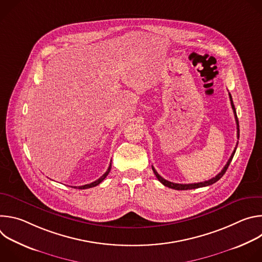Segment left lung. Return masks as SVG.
<instances>
[{
    "label": "left lung",
    "instance_id": "left-lung-1",
    "mask_svg": "<svg viewBox=\"0 0 262 262\" xmlns=\"http://www.w3.org/2000/svg\"><path fill=\"white\" fill-rule=\"evenodd\" d=\"M229 98H230V101H231V106H232V110H233V113H234V116H235V121H236V128H237V139H239V125H238V119H237V116H236V111H235V107H234V104H233V100H232V96H231V94L229 93ZM237 144H238V142H237ZM237 144H236V146H237ZM235 150H236V147L234 148V150H233V152H232V155H231V157H230V159L228 160V162H227V164L225 165V167L223 168V170L215 176V177H212L211 179H208V180H206V181H202V182H198V183H189V184H182V183H174V182H171V181H168V180H166L165 178H163L157 171H156V169L152 167V170H154V172H155V174H156V176H157V178L165 185V186H168V188H170V189H174V190H178V191H182V190H192V189H198V188H202V186H207V185H211V184H213L214 182H216L219 179H221V177L225 174V172H226V170L228 169V167H229V165H230V163H231V161H232V159H233V156H234V154H235Z\"/></svg>",
    "mask_w": 262,
    "mask_h": 262
}]
</instances>
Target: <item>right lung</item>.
<instances>
[{
	"instance_id": "1",
	"label": "right lung",
	"mask_w": 262,
	"mask_h": 262,
	"mask_svg": "<svg viewBox=\"0 0 262 262\" xmlns=\"http://www.w3.org/2000/svg\"><path fill=\"white\" fill-rule=\"evenodd\" d=\"M111 168H112V163L110 164V166H108V168H107V170H106V172L100 177V178H98L97 180H95V181H93V182H91V183H89V184H85V185H80V186H73L74 189H79V190H85V189H90V188H93V186H96V185H98L106 176H107V174L110 173V171H111Z\"/></svg>"
}]
</instances>
